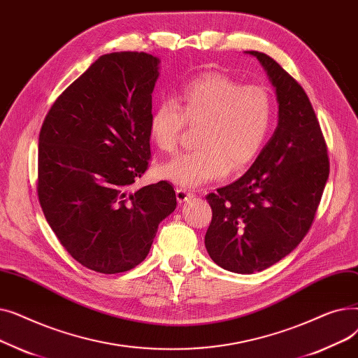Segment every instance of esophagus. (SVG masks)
<instances>
[{
  "label": "esophagus",
  "mask_w": 358,
  "mask_h": 358,
  "mask_svg": "<svg viewBox=\"0 0 358 358\" xmlns=\"http://www.w3.org/2000/svg\"><path fill=\"white\" fill-rule=\"evenodd\" d=\"M193 197H194V193H193V192L187 190V189H177V200H178L180 204H181V203H185V201H189V200L193 199Z\"/></svg>",
  "instance_id": "esophagus-1"
}]
</instances>
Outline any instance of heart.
I'll list each match as a JSON object with an SVG mask.
<instances>
[{"label": "heart", "mask_w": 358, "mask_h": 358, "mask_svg": "<svg viewBox=\"0 0 358 358\" xmlns=\"http://www.w3.org/2000/svg\"><path fill=\"white\" fill-rule=\"evenodd\" d=\"M273 99L262 85H242L222 73H206L162 100L149 120V135L165 154L178 146L185 124L199 126L197 149L162 164L158 174L180 187H199L241 171L264 148L273 126Z\"/></svg>", "instance_id": "obj_1"}]
</instances>
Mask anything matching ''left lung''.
Here are the masks:
<instances>
[{"label": "left lung", "instance_id": "obj_1", "mask_svg": "<svg viewBox=\"0 0 358 358\" xmlns=\"http://www.w3.org/2000/svg\"><path fill=\"white\" fill-rule=\"evenodd\" d=\"M248 53L275 87L278 126L245 174L206 196L213 212L206 248L239 274L271 267L302 242L329 176L328 146L305 90L268 55Z\"/></svg>", "mask_w": 358, "mask_h": 358}]
</instances>
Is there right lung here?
Listing matches in <instances>:
<instances>
[{
  "label": "right lung",
  "instance_id": "add662e5",
  "mask_svg": "<svg viewBox=\"0 0 358 358\" xmlns=\"http://www.w3.org/2000/svg\"><path fill=\"white\" fill-rule=\"evenodd\" d=\"M158 62L145 52L100 56L55 100L41 129L37 197L61 245L92 271L141 264L177 208L166 181L131 192L150 159Z\"/></svg>",
  "mask_w": 358,
  "mask_h": 358
}]
</instances>
